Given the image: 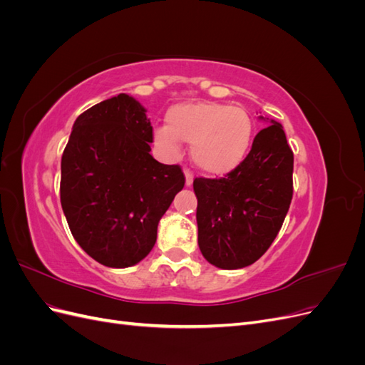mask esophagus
Instances as JSON below:
<instances>
[{"instance_id": "1", "label": "esophagus", "mask_w": 365, "mask_h": 365, "mask_svg": "<svg viewBox=\"0 0 365 365\" xmlns=\"http://www.w3.org/2000/svg\"><path fill=\"white\" fill-rule=\"evenodd\" d=\"M192 184H193V173L189 169H185V185L190 187Z\"/></svg>"}]
</instances>
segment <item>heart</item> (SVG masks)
Masks as SVG:
<instances>
[{"label":"heart","instance_id":"1","mask_svg":"<svg viewBox=\"0 0 365 365\" xmlns=\"http://www.w3.org/2000/svg\"><path fill=\"white\" fill-rule=\"evenodd\" d=\"M168 126L153 132L155 145L176 155L180 141L192 143L190 155L197 169L208 175H225L242 164L250 150L254 123L240 106L200 102L173 105Z\"/></svg>","mask_w":365,"mask_h":365}]
</instances>
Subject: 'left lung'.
<instances>
[{"label":"left lung","mask_w":365,"mask_h":365,"mask_svg":"<svg viewBox=\"0 0 365 365\" xmlns=\"http://www.w3.org/2000/svg\"><path fill=\"white\" fill-rule=\"evenodd\" d=\"M292 170L294 153L283 126L271 120L225 178H195L197 245L207 262L239 269L267 252L291 205Z\"/></svg>","instance_id":"1"}]
</instances>
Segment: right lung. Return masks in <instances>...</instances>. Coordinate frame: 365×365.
Here are the masks:
<instances>
[{"mask_svg": "<svg viewBox=\"0 0 365 365\" xmlns=\"http://www.w3.org/2000/svg\"><path fill=\"white\" fill-rule=\"evenodd\" d=\"M146 109L118 94L76 118L61 163V204L81 248L109 268L145 259L185 176L150 155Z\"/></svg>", "mask_w": 365, "mask_h": 365, "instance_id": "obj_1", "label": "right lung"}]
</instances>
